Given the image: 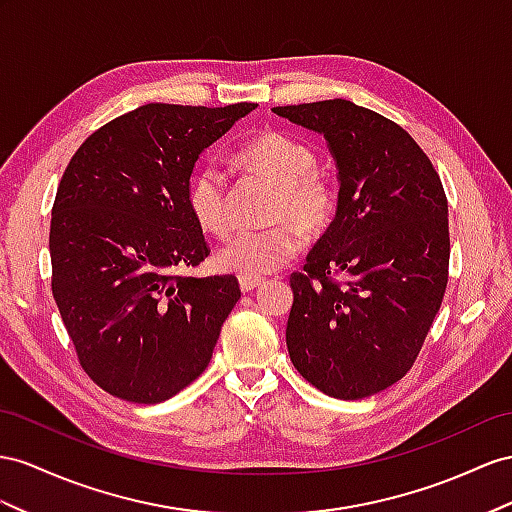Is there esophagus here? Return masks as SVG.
Masks as SVG:
<instances>
[{
    "mask_svg": "<svg viewBox=\"0 0 512 512\" xmlns=\"http://www.w3.org/2000/svg\"><path fill=\"white\" fill-rule=\"evenodd\" d=\"M238 283H240V290L246 294V292L257 290V287H261L266 281L261 277H238Z\"/></svg>",
    "mask_w": 512,
    "mask_h": 512,
    "instance_id": "esophagus-1",
    "label": "esophagus"
}]
</instances>
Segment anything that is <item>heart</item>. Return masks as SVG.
I'll return each mask as SVG.
<instances>
[{
	"mask_svg": "<svg viewBox=\"0 0 512 512\" xmlns=\"http://www.w3.org/2000/svg\"><path fill=\"white\" fill-rule=\"evenodd\" d=\"M235 164L277 183L266 229L240 231L216 255L220 270L240 277H261L285 266L305 244L303 233H320L333 220L337 190L316 168L318 155L309 144L283 131H264L235 151ZM186 203L205 233L227 238L233 216L227 177L216 164H203L192 173Z\"/></svg>",
	"mask_w": 512,
	"mask_h": 512,
	"instance_id": "heart-1",
	"label": "heart"
}]
</instances>
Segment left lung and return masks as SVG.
<instances>
[{"instance_id": "left-lung-1", "label": "left lung", "mask_w": 512, "mask_h": 512, "mask_svg": "<svg viewBox=\"0 0 512 512\" xmlns=\"http://www.w3.org/2000/svg\"><path fill=\"white\" fill-rule=\"evenodd\" d=\"M272 112L322 134L339 170L335 220L290 277V359L326 396H374L413 368L448 285L441 179L409 131L352 101Z\"/></svg>"}]
</instances>
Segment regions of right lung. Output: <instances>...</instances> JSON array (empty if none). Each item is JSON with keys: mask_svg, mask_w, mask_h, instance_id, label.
Masks as SVG:
<instances>
[{"mask_svg": "<svg viewBox=\"0 0 512 512\" xmlns=\"http://www.w3.org/2000/svg\"><path fill=\"white\" fill-rule=\"evenodd\" d=\"M257 103H147L90 134L51 209V294L84 372L112 396L157 404L212 359L238 279L186 277L209 255L186 192L194 162Z\"/></svg>", "mask_w": 512, "mask_h": 512, "instance_id": "obj_1", "label": "right lung"}]
</instances>
